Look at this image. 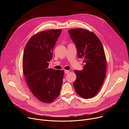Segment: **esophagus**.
<instances>
[{"instance_id": "1", "label": "esophagus", "mask_w": 129, "mask_h": 129, "mask_svg": "<svg viewBox=\"0 0 129 129\" xmlns=\"http://www.w3.org/2000/svg\"><path fill=\"white\" fill-rule=\"evenodd\" d=\"M64 71H65V73H66V74H67V73H68L70 72V71L68 70H65Z\"/></svg>"}]
</instances>
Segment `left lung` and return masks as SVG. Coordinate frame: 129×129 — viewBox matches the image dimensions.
Returning a JSON list of instances; mask_svg holds the SVG:
<instances>
[{
	"label": "left lung",
	"mask_w": 129,
	"mask_h": 129,
	"mask_svg": "<svg viewBox=\"0 0 129 129\" xmlns=\"http://www.w3.org/2000/svg\"><path fill=\"white\" fill-rule=\"evenodd\" d=\"M76 44L78 56L85 63L83 70L74 71L77 79L73 86L77 93L85 99L99 92L106 74V59L102 43L92 31L81 28L68 30Z\"/></svg>",
	"instance_id": "obj_1"
}]
</instances>
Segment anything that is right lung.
<instances>
[{
  "label": "right lung",
  "mask_w": 129,
  "mask_h": 129,
  "mask_svg": "<svg viewBox=\"0 0 129 129\" xmlns=\"http://www.w3.org/2000/svg\"><path fill=\"white\" fill-rule=\"evenodd\" d=\"M61 29L39 32L30 38L24 48L22 67L27 85L35 96L50 103L59 95L64 71L48 68L52 51Z\"/></svg>",
  "instance_id": "right-lung-1"
}]
</instances>
